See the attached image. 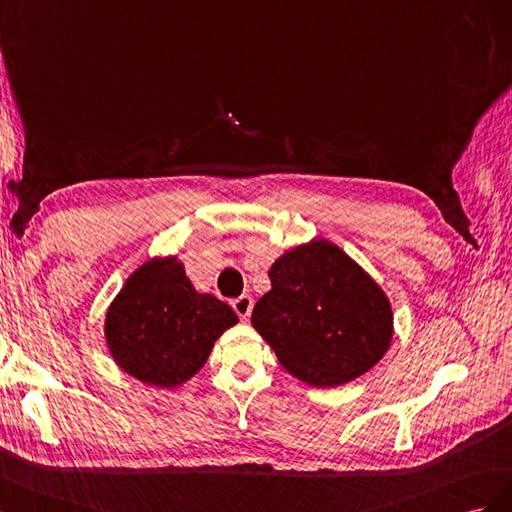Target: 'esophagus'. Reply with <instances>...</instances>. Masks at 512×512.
<instances>
[{
    "label": "esophagus",
    "instance_id": "obj_1",
    "mask_svg": "<svg viewBox=\"0 0 512 512\" xmlns=\"http://www.w3.org/2000/svg\"><path fill=\"white\" fill-rule=\"evenodd\" d=\"M231 306H233V311L238 313L240 319H246L253 311V298L251 296H240V298L231 302Z\"/></svg>",
    "mask_w": 512,
    "mask_h": 512
}]
</instances>
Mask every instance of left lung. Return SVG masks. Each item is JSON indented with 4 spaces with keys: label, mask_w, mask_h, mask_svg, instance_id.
<instances>
[{
    "label": "left lung",
    "mask_w": 512,
    "mask_h": 512,
    "mask_svg": "<svg viewBox=\"0 0 512 512\" xmlns=\"http://www.w3.org/2000/svg\"><path fill=\"white\" fill-rule=\"evenodd\" d=\"M268 274L272 289L257 300L251 321L304 384H347L386 354L390 302L339 246L302 244L276 259Z\"/></svg>",
    "instance_id": "left-lung-1"
}]
</instances>
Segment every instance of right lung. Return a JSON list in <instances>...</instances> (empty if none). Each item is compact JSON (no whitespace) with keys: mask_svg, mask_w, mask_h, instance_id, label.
Here are the masks:
<instances>
[{"mask_svg":"<svg viewBox=\"0 0 512 512\" xmlns=\"http://www.w3.org/2000/svg\"><path fill=\"white\" fill-rule=\"evenodd\" d=\"M238 324L231 306L199 294L175 257L143 264L107 311L105 337L120 369L145 384L171 388L193 377L214 341Z\"/></svg>","mask_w":512,"mask_h":512,"instance_id":"1","label":"right lung"}]
</instances>
